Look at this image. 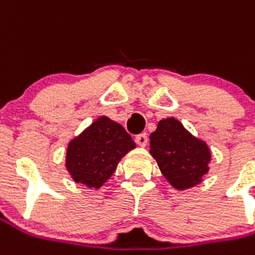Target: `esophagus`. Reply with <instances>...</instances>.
I'll list each match as a JSON object with an SVG mask.
<instances>
[{"label":"esophagus","instance_id":"obj_1","mask_svg":"<svg viewBox=\"0 0 255 255\" xmlns=\"http://www.w3.org/2000/svg\"><path fill=\"white\" fill-rule=\"evenodd\" d=\"M135 142L139 146H146V143H147V135L146 133H138L135 136Z\"/></svg>","mask_w":255,"mask_h":255}]
</instances>
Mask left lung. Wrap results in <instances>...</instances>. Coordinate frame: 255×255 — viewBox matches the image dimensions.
Instances as JSON below:
<instances>
[{"mask_svg": "<svg viewBox=\"0 0 255 255\" xmlns=\"http://www.w3.org/2000/svg\"><path fill=\"white\" fill-rule=\"evenodd\" d=\"M150 154L175 189H188L202 182L211 160L206 142L195 138L174 117L161 120L150 133Z\"/></svg>", "mask_w": 255, "mask_h": 255, "instance_id": "1", "label": "left lung"}]
</instances>
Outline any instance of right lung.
Returning a JSON list of instances; mask_svg holds the SVG:
<instances>
[{
	"label": "right lung",
	"instance_id": "add662e5",
	"mask_svg": "<svg viewBox=\"0 0 255 255\" xmlns=\"http://www.w3.org/2000/svg\"><path fill=\"white\" fill-rule=\"evenodd\" d=\"M133 147L135 142L123 126L103 116L69 143L66 168L77 183L98 189Z\"/></svg>",
	"mask_w": 255,
	"mask_h": 255
}]
</instances>
